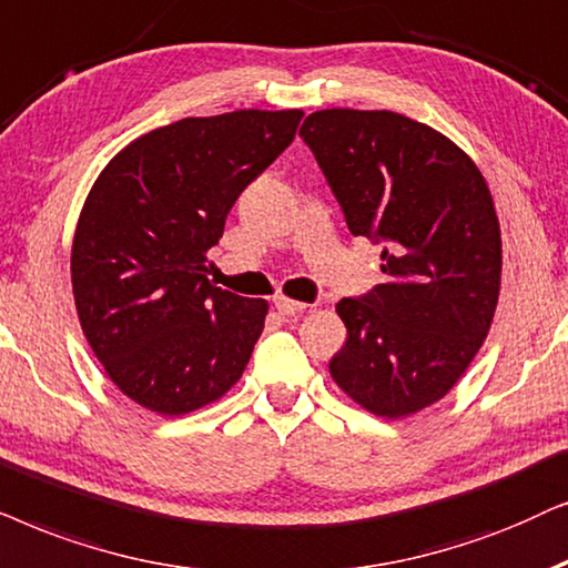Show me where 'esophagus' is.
Masks as SVG:
<instances>
[{
    "instance_id": "34e87169",
    "label": "esophagus",
    "mask_w": 568,
    "mask_h": 568,
    "mask_svg": "<svg viewBox=\"0 0 568 568\" xmlns=\"http://www.w3.org/2000/svg\"><path fill=\"white\" fill-rule=\"evenodd\" d=\"M275 308L283 316H296V314L304 312L306 304H301V301H291V298H285V296H277L275 298Z\"/></svg>"
}]
</instances>
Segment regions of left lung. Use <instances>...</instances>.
<instances>
[{"instance_id": "left-lung-1", "label": "left lung", "mask_w": 568, "mask_h": 568, "mask_svg": "<svg viewBox=\"0 0 568 568\" xmlns=\"http://www.w3.org/2000/svg\"><path fill=\"white\" fill-rule=\"evenodd\" d=\"M301 138L353 236L384 244L387 283L335 306L347 327L329 374L382 418L434 405L467 372L501 291V229L490 189L434 126L395 111L324 109Z\"/></svg>"}]
</instances>
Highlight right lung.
Returning a JSON list of instances; mask_svg holds the SVG:
<instances>
[{
  "mask_svg": "<svg viewBox=\"0 0 568 568\" xmlns=\"http://www.w3.org/2000/svg\"><path fill=\"white\" fill-rule=\"evenodd\" d=\"M301 109L189 116L119 150L72 241L80 327L119 392L158 415L221 399L241 379L267 301L207 280L239 194L291 145Z\"/></svg>",
  "mask_w": 568,
  "mask_h": 568,
  "instance_id": "add662e5",
  "label": "right lung"
}]
</instances>
